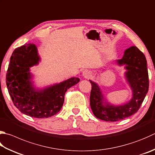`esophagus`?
Returning <instances> with one entry per match:
<instances>
[{"instance_id": "1", "label": "esophagus", "mask_w": 155, "mask_h": 155, "mask_svg": "<svg viewBox=\"0 0 155 155\" xmlns=\"http://www.w3.org/2000/svg\"><path fill=\"white\" fill-rule=\"evenodd\" d=\"M82 75L83 77L85 78H88L90 75V71H88V70H84V71L82 72Z\"/></svg>"}]
</instances>
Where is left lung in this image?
<instances>
[{"label": "left lung", "instance_id": "left-lung-1", "mask_svg": "<svg viewBox=\"0 0 155 155\" xmlns=\"http://www.w3.org/2000/svg\"><path fill=\"white\" fill-rule=\"evenodd\" d=\"M118 65H125V76L132 90L130 101L121 105H113L105 101L100 87L90 80L92 90L90 104L94 115L101 120L118 121L129 117L138 111L148 91L149 80L147 61L144 54L136 47L131 46L124 52L121 59L116 61Z\"/></svg>", "mask_w": 155, "mask_h": 155}]
</instances>
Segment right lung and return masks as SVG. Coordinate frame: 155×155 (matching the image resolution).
Returning a JSON list of instances; mask_svg holds the SVG:
<instances>
[{
  "label": "right lung",
  "mask_w": 155,
  "mask_h": 155,
  "mask_svg": "<svg viewBox=\"0 0 155 155\" xmlns=\"http://www.w3.org/2000/svg\"><path fill=\"white\" fill-rule=\"evenodd\" d=\"M40 59L34 44L15 49L8 64L6 83L14 105L22 113L31 117L48 118L61 109L67 90L77 84L80 79L71 78L44 89H36L30 68L38 65Z\"/></svg>",
  "instance_id": "add662e5"
}]
</instances>
